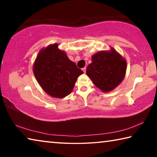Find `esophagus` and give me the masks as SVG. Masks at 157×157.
<instances>
[{"instance_id":"obj_1","label":"esophagus","mask_w":157,"mask_h":157,"mask_svg":"<svg viewBox=\"0 0 157 157\" xmlns=\"http://www.w3.org/2000/svg\"><path fill=\"white\" fill-rule=\"evenodd\" d=\"M86 67H84V68H82V71H83L84 73H86Z\"/></svg>"}]
</instances>
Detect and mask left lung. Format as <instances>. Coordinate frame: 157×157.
I'll return each instance as SVG.
<instances>
[{
  "instance_id": "obj_1",
  "label": "left lung",
  "mask_w": 157,
  "mask_h": 157,
  "mask_svg": "<svg viewBox=\"0 0 157 157\" xmlns=\"http://www.w3.org/2000/svg\"><path fill=\"white\" fill-rule=\"evenodd\" d=\"M86 75L102 92H109L120 84L125 76L126 59L111 47L101 50L91 57Z\"/></svg>"
}]
</instances>
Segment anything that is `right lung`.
<instances>
[{
  "instance_id": "add662e5",
  "label": "right lung",
  "mask_w": 157,
  "mask_h": 157,
  "mask_svg": "<svg viewBox=\"0 0 157 157\" xmlns=\"http://www.w3.org/2000/svg\"><path fill=\"white\" fill-rule=\"evenodd\" d=\"M33 73L47 94L63 98L73 91L78 77L83 73L68 59L58 44H50L39 52L33 64Z\"/></svg>"
}]
</instances>
